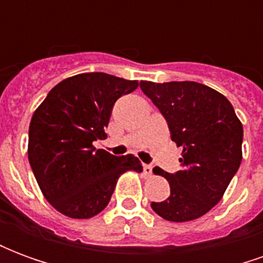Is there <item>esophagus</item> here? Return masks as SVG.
Here are the masks:
<instances>
[{
	"mask_svg": "<svg viewBox=\"0 0 263 263\" xmlns=\"http://www.w3.org/2000/svg\"><path fill=\"white\" fill-rule=\"evenodd\" d=\"M143 172L146 176H152V165H143Z\"/></svg>",
	"mask_w": 263,
	"mask_h": 263,
	"instance_id": "esophagus-1",
	"label": "esophagus"
}]
</instances>
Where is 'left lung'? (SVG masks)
<instances>
[{
	"mask_svg": "<svg viewBox=\"0 0 263 263\" xmlns=\"http://www.w3.org/2000/svg\"><path fill=\"white\" fill-rule=\"evenodd\" d=\"M142 91L167 121L172 141L182 146V169L160 171L171 196L151 207L162 218H200L220 201L242 160L243 129L231 103L196 81H141Z\"/></svg>",
	"mask_w": 263,
	"mask_h": 263,
	"instance_id": "1",
	"label": "left lung"
}]
</instances>
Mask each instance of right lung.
I'll return each mask as SVG.
<instances>
[{"label": "right lung", "mask_w": 263, "mask_h": 263, "mask_svg": "<svg viewBox=\"0 0 263 263\" xmlns=\"http://www.w3.org/2000/svg\"><path fill=\"white\" fill-rule=\"evenodd\" d=\"M139 86L107 73H81L60 81L35 109L28 159L43 197L66 217L101 213L122 173L142 172L132 155L114 156L92 142L107 134L114 103Z\"/></svg>", "instance_id": "1"}]
</instances>
